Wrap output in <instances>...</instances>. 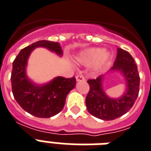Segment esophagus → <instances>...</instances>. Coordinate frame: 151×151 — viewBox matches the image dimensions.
<instances>
[{"label": "esophagus", "mask_w": 151, "mask_h": 151, "mask_svg": "<svg viewBox=\"0 0 151 151\" xmlns=\"http://www.w3.org/2000/svg\"><path fill=\"white\" fill-rule=\"evenodd\" d=\"M76 80L78 82H80V81H84L85 78L83 75H78V76H76Z\"/></svg>", "instance_id": "1"}]
</instances>
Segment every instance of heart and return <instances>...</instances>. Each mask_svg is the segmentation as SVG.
<instances>
[{
  "label": "heart",
  "mask_w": 151,
  "mask_h": 151,
  "mask_svg": "<svg viewBox=\"0 0 151 151\" xmlns=\"http://www.w3.org/2000/svg\"><path fill=\"white\" fill-rule=\"evenodd\" d=\"M110 55L107 53L104 54V50L101 48H91L86 50L81 54L80 59L83 61L92 63L101 60L102 62H106L109 59Z\"/></svg>",
  "instance_id": "1"
}]
</instances>
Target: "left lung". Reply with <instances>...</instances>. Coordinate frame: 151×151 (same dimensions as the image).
<instances>
[{
	"mask_svg": "<svg viewBox=\"0 0 151 151\" xmlns=\"http://www.w3.org/2000/svg\"><path fill=\"white\" fill-rule=\"evenodd\" d=\"M116 59L111 71H121L127 81V91L119 99L109 98L103 90V76L88 80L90 90L86 97L88 112L100 119L113 120L121 117L133 106L139 96V77L137 65L131 54L118 48Z\"/></svg>",
	"mask_w": 151,
	"mask_h": 151,
	"instance_id": "obj_1",
	"label": "left lung"
}]
</instances>
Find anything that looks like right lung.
Returning <instances> with one entry per match:
<instances>
[{
    "label": "right lung",
    "instance_id": "1",
    "mask_svg": "<svg viewBox=\"0 0 151 151\" xmlns=\"http://www.w3.org/2000/svg\"><path fill=\"white\" fill-rule=\"evenodd\" d=\"M37 47H46L62 55L57 42L40 40L21 50L12 63L11 83L13 96L25 111L36 117L50 118L60 112L68 94L76 86L75 77H56L45 85L34 84L26 76V65L30 53Z\"/></svg>",
    "mask_w": 151,
    "mask_h": 151
}]
</instances>
